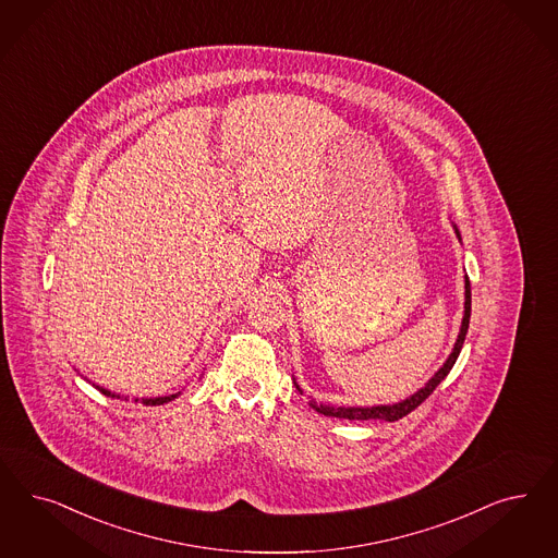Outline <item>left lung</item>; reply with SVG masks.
Instances as JSON below:
<instances>
[{"label": "left lung", "mask_w": 558, "mask_h": 558, "mask_svg": "<svg viewBox=\"0 0 558 558\" xmlns=\"http://www.w3.org/2000/svg\"><path fill=\"white\" fill-rule=\"evenodd\" d=\"M458 234V232H456ZM460 235V234H458ZM468 324H470V281L466 277V302H464V320H462V328H460V335H458V341L453 344V351H451L450 357L444 363V367L433 376L425 388H421L416 395L398 402V404H388V407H369V409H360V407H351V409H344V407H316L312 404L318 413L324 416H337V418H349V421H369V418H379V421H398L402 416H407L409 413H413L414 409L418 404H423L429 396L433 395V390L439 386V381L446 378L450 374L453 363L458 360L460 351H462V344L466 339Z\"/></svg>", "instance_id": "obj_1"}]
</instances>
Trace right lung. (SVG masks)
I'll return each mask as SVG.
<instances>
[{
    "label": "right lung",
    "mask_w": 558,
    "mask_h": 558,
    "mask_svg": "<svg viewBox=\"0 0 558 558\" xmlns=\"http://www.w3.org/2000/svg\"><path fill=\"white\" fill-rule=\"evenodd\" d=\"M98 390H100V392H102L105 396H112V398H114V395H112V392H108V390H105V388H98ZM172 398H177V395L162 396V398H145V400H142V402H144V404H151V407H154V404H163V402H168V400H172Z\"/></svg>",
    "instance_id": "right-lung-1"
}]
</instances>
